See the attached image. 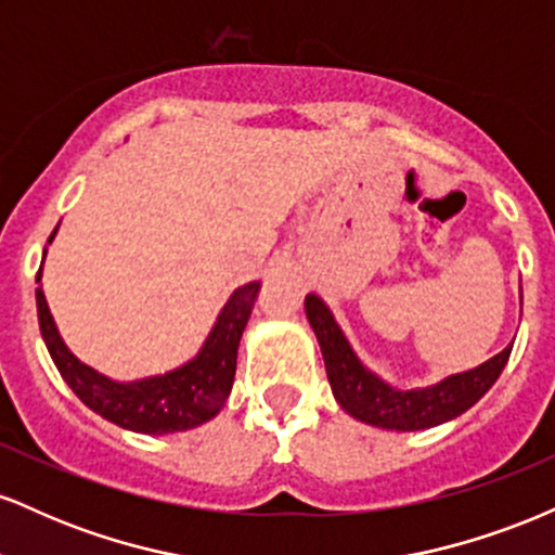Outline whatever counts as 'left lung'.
<instances>
[{
  "instance_id": "obj_1",
  "label": "left lung",
  "mask_w": 555,
  "mask_h": 555,
  "mask_svg": "<svg viewBox=\"0 0 555 555\" xmlns=\"http://www.w3.org/2000/svg\"><path fill=\"white\" fill-rule=\"evenodd\" d=\"M305 313L321 344L331 391L341 410L362 423L386 430H423L460 417L495 384L512 354V344H508L503 352L482 362L475 371L449 375L430 388L397 391L362 367L321 297H305Z\"/></svg>"
}]
</instances>
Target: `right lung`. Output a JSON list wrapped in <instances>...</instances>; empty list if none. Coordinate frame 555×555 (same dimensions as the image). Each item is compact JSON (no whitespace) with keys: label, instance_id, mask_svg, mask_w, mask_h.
Returning a JSON list of instances; mask_svg holds the SVG:
<instances>
[{"label":"right lung","instance_id":"add662e5","mask_svg":"<svg viewBox=\"0 0 555 555\" xmlns=\"http://www.w3.org/2000/svg\"><path fill=\"white\" fill-rule=\"evenodd\" d=\"M54 234L56 229L49 242L54 240ZM43 256H47V250H43ZM36 282H41V271L36 273ZM258 289L260 284L250 282L229 297L195 360L167 375L143 378L135 384H114V380L95 373L93 367L82 365L69 352L54 326L41 286L36 289L38 326H41V336L47 341L56 371L78 393L82 404L91 406L95 415L106 417L119 428L164 436V433L188 430L208 423L224 406L234 384V371H237L240 336L247 326Z\"/></svg>","mask_w":555,"mask_h":555}]
</instances>
